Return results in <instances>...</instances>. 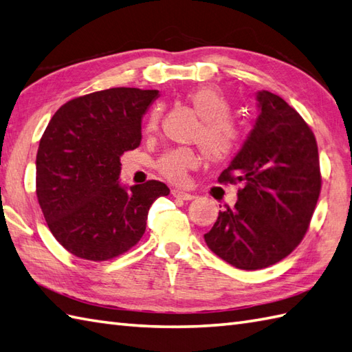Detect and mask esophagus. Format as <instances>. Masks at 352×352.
<instances>
[{
    "label": "esophagus",
    "mask_w": 352,
    "mask_h": 352,
    "mask_svg": "<svg viewBox=\"0 0 352 352\" xmlns=\"http://www.w3.org/2000/svg\"><path fill=\"white\" fill-rule=\"evenodd\" d=\"M171 196L179 200H192L194 196L190 192H185L182 190H171Z\"/></svg>",
    "instance_id": "34e87169"
}]
</instances>
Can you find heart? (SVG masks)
I'll return each instance as SVG.
<instances>
[{"label": "heart", "mask_w": 352, "mask_h": 352, "mask_svg": "<svg viewBox=\"0 0 352 352\" xmlns=\"http://www.w3.org/2000/svg\"><path fill=\"white\" fill-rule=\"evenodd\" d=\"M185 99L201 119L192 140L201 146L206 158L212 162H226L233 158L241 149L244 134L230 117L232 105L224 93L214 85H200L186 93ZM160 117L161 108L155 107L144 122L146 135H152L158 129ZM199 162L200 155L191 147H175L156 160V170L170 182L179 184Z\"/></svg>", "instance_id": "heart-1"}]
</instances>
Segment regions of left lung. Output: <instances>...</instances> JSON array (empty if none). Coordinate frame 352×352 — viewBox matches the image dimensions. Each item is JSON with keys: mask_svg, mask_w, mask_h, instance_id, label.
Segmentation results:
<instances>
[{"mask_svg": "<svg viewBox=\"0 0 352 352\" xmlns=\"http://www.w3.org/2000/svg\"><path fill=\"white\" fill-rule=\"evenodd\" d=\"M261 114L220 184H239L235 206H226L205 241L239 270L280 262L307 233L322 177L315 134L291 105L262 90Z\"/></svg>", "mask_w": 352, "mask_h": 352, "instance_id": "1", "label": "left lung"}]
</instances>
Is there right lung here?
<instances>
[{
	"instance_id": "right-lung-1",
	"label": "right lung",
	"mask_w": 352,
	"mask_h": 352,
	"mask_svg": "<svg viewBox=\"0 0 352 352\" xmlns=\"http://www.w3.org/2000/svg\"><path fill=\"white\" fill-rule=\"evenodd\" d=\"M158 90L114 87L67 100L38 144L36 194L46 224L70 254L104 262L143 238L160 181L119 184L120 156L142 142V116Z\"/></svg>"
}]
</instances>
